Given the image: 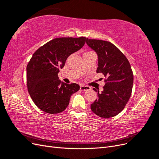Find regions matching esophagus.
<instances>
[{"label":"esophagus","mask_w":159,"mask_h":159,"mask_svg":"<svg viewBox=\"0 0 159 159\" xmlns=\"http://www.w3.org/2000/svg\"><path fill=\"white\" fill-rule=\"evenodd\" d=\"M91 88L89 86H86V85H80V90L81 91H88Z\"/></svg>","instance_id":"1"}]
</instances>
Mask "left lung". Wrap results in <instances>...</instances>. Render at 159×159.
Returning <instances> with one entry per match:
<instances>
[{
  "label": "left lung",
  "mask_w": 159,
  "mask_h": 159,
  "mask_svg": "<svg viewBox=\"0 0 159 159\" xmlns=\"http://www.w3.org/2000/svg\"><path fill=\"white\" fill-rule=\"evenodd\" d=\"M86 43L97 52V72L105 78L102 93L93 89L98 92V99L91 105V109L102 118L116 116L123 110L131 95L133 74L131 65L123 53L110 42L87 38Z\"/></svg>",
  "instance_id": "left-lung-1"
}]
</instances>
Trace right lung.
Returning <instances> with one entry per match:
<instances>
[{
	"label": "right lung",
	"instance_id": "1",
	"mask_svg": "<svg viewBox=\"0 0 159 159\" xmlns=\"http://www.w3.org/2000/svg\"><path fill=\"white\" fill-rule=\"evenodd\" d=\"M85 37L57 38L40 47L26 67L28 93L36 106L50 114L66 109L71 95L80 89L76 84L61 83L57 74L67 58L83 47Z\"/></svg>",
	"mask_w": 159,
	"mask_h": 159
}]
</instances>
